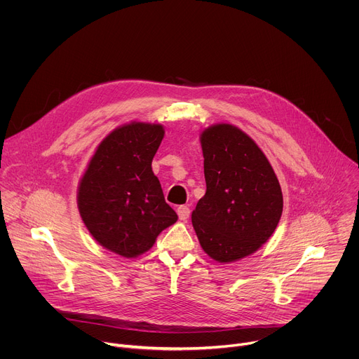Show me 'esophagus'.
I'll return each instance as SVG.
<instances>
[{
    "label": "esophagus",
    "mask_w": 359,
    "mask_h": 359,
    "mask_svg": "<svg viewBox=\"0 0 359 359\" xmlns=\"http://www.w3.org/2000/svg\"><path fill=\"white\" fill-rule=\"evenodd\" d=\"M177 215H179V219L180 220H187L189 216H190V209L187 206H179L177 208Z\"/></svg>",
    "instance_id": "34e87169"
}]
</instances>
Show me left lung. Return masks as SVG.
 Here are the masks:
<instances>
[{"instance_id":"1","label":"left lung","mask_w":359,"mask_h":359,"mask_svg":"<svg viewBox=\"0 0 359 359\" xmlns=\"http://www.w3.org/2000/svg\"><path fill=\"white\" fill-rule=\"evenodd\" d=\"M204 194L191 213L201 248L219 263L257 251L273 236L283 213L278 179L247 133L216 123L200 133Z\"/></svg>"}]
</instances>
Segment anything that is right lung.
Masks as SVG:
<instances>
[{
    "instance_id": "add662e5",
    "label": "right lung",
    "mask_w": 359,
    "mask_h": 359,
    "mask_svg": "<svg viewBox=\"0 0 359 359\" xmlns=\"http://www.w3.org/2000/svg\"><path fill=\"white\" fill-rule=\"evenodd\" d=\"M161 123L132 121L114 129L92 155L78 186V210L107 250L135 259L177 222L151 170L162 143Z\"/></svg>"
}]
</instances>
